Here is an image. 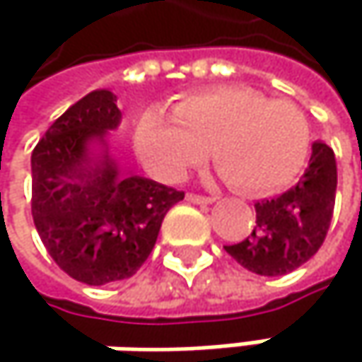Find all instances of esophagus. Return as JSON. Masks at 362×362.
I'll return each mask as SVG.
<instances>
[{
  "label": "esophagus",
  "mask_w": 362,
  "mask_h": 362,
  "mask_svg": "<svg viewBox=\"0 0 362 362\" xmlns=\"http://www.w3.org/2000/svg\"><path fill=\"white\" fill-rule=\"evenodd\" d=\"M186 201L188 203H197V205H209L216 201V197H205V194H194V192H188L186 194Z\"/></svg>",
  "instance_id": "34e87169"
}]
</instances>
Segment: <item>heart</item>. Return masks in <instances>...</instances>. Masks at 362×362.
Here are the masks:
<instances>
[{
	"mask_svg": "<svg viewBox=\"0 0 362 362\" xmlns=\"http://www.w3.org/2000/svg\"><path fill=\"white\" fill-rule=\"evenodd\" d=\"M172 117L148 109L134 129L136 155L157 180H182L207 159L209 146L222 176L250 194L289 186L306 165L310 129L291 100L226 86L182 96Z\"/></svg>",
	"mask_w": 362,
	"mask_h": 362,
	"instance_id": "obj_1",
	"label": "heart"
}]
</instances>
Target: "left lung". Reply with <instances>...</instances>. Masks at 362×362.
<instances>
[{
  "instance_id": "obj_1",
  "label": "left lung",
  "mask_w": 362,
  "mask_h": 362,
  "mask_svg": "<svg viewBox=\"0 0 362 362\" xmlns=\"http://www.w3.org/2000/svg\"><path fill=\"white\" fill-rule=\"evenodd\" d=\"M337 165L333 151L313 144L308 168L283 194L255 203V226L247 239L224 245L243 268L279 276L300 268L323 245L333 216Z\"/></svg>"
}]
</instances>
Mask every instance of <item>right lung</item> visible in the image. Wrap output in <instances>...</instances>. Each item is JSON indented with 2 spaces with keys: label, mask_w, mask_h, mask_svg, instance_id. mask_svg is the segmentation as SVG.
I'll list each match as a JSON object with an SVG mask.
<instances>
[{
  "label": "right lung",
  "mask_w": 362,
  "mask_h": 362,
  "mask_svg": "<svg viewBox=\"0 0 362 362\" xmlns=\"http://www.w3.org/2000/svg\"><path fill=\"white\" fill-rule=\"evenodd\" d=\"M117 96L96 90L64 110L31 155V214L43 247L75 281L129 279L151 255L184 192L123 165L112 129Z\"/></svg>",
  "instance_id": "obj_1"
}]
</instances>
